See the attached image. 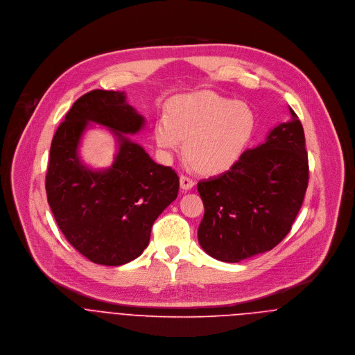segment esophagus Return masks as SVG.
<instances>
[{"instance_id": "34e87169", "label": "esophagus", "mask_w": 355, "mask_h": 355, "mask_svg": "<svg viewBox=\"0 0 355 355\" xmlns=\"http://www.w3.org/2000/svg\"><path fill=\"white\" fill-rule=\"evenodd\" d=\"M194 180L193 179H190L189 176H184V175H182L180 176V189L183 190V191H189V190H191L193 187H194Z\"/></svg>"}]
</instances>
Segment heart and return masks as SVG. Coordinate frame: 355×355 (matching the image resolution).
I'll return each instance as SVG.
<instances>
[{"label": "heart", "mask_w": 355, "mask_h": 355, "mask_svg": "<svg viewBox=\"0 0 355 355\" xmlns=\"http://www.w3.org/2000/svg\"><path fill=\"white\" fill-rule=\"evenodd\" d=\"M255 117L243 102L220 97L210 92L182 96L172 100L168 117L157 120L154 137L164 152H184L203 172L230 168L253 137Z\"/></svg>", "instance_id": "heart-1"}]
</instances>
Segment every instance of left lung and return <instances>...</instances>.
I'll use <instances>...</instances> for the list:
<instances>
[{
	"label": "left lung",
	"mask_w": 355,
	"mask_h": 355,
	"mask_svg": "<svg viewBox=\"0 0 355 355\" xmlns=\"http://www.w3.org/2000/svg\"><path fill=\"white\" fill-rule=\"evenodd\" d=\"M290 113L227 172L198 183L205 206L198 242L210 257L239 262L272 250L290 232L309 182L304 127Z\"/></svg>",
	"instance_id": "8db88e82"
}]
</instances>
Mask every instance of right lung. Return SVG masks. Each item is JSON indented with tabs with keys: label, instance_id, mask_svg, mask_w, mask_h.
<instances>
[{
	"label": "right lung",
	"instance_id": "1",
	"mask_svg": "<svg viewBox=\"0 0 355 355\" xmlns=\"http://www.w3.org/2000/svg\"><path fill=\"white\" fill-rule=\"evenodd\" d=\"M90 122L112 129L118 141L115 161L103 171L90 170L77 154ZM144 124L125 93L93 90L75 101L53 137L48 202L67 241L92 262L119 266L138 258L155 218L178 197L176 172L125 135Z\"/></svg>",
	"mask_w": 355,
	"mask_h": 355
}]
</instances>
